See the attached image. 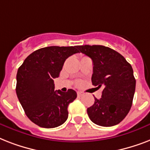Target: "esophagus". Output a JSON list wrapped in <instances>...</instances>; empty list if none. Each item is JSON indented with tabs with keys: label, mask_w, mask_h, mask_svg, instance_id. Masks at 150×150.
I'll use <instances>...</instances> for the list:
<instances>
[{
	"label": "esophagus",
	"mask_w": 150,
	"mask_h": 150,
	"mask_svg": "<svg viewBox=\"0 0 150 150\" xmlns=\"http://www.w3.org/2000/svg\"><path fill=\"white\" fill-rule=\"evenodd\" d=\"M77 95H78V96H82V92H77Z\"/></svg>",
	"instance_id": "obj_1"
}]
</instances>
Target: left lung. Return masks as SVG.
<instances>
[{
    "label": "left lung",
    "mask_w": 150,
    "mask_h": 150,
    "mask_svg": "<svg viewBox=\"0 0 150 150\" xmlns=\"http://www.w3.org/2000/svg\"><path fill=\"white\" fill-rule=\"evenodd\" d=\"M79 52L89 57L93 64L92 83L103 87L100 99L95 97L87 114L93 123L103 127L119 124L128 114L135 90L133 69L121 54L101 45L77 46Z\"/></svg>",
    "instance_id": "left-lung-1"
}]
</instances>
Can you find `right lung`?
<instances>
[{"label":"right lung","mask_w":150,"mask_h":150,"mask_svg":"<svg viewBox=\"0 0 150 150\" xmlns=\"http://www.w3.org/2000/svg\"><path fill=\"white\" fill-rule=\"evenodd\" d=\"M79 53L77 46L43 47L27 57L16 75V94L26 116L40 127L56 128L66 121L69 103L77 97L73 89L54 91L68 57Z\"/></svg>","instance_id":"obj_1"}]
</instances>
